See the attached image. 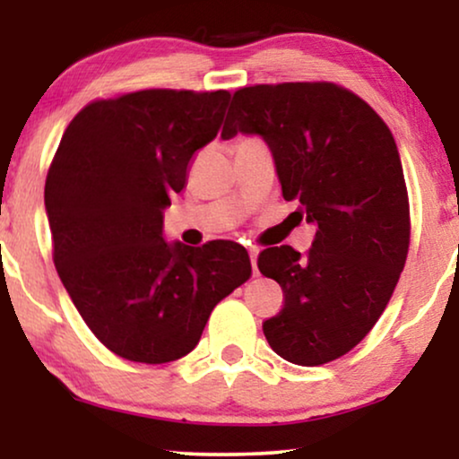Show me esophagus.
Instances as JSON below:
<instances>
[{
  "label": "esophagus",
  "instance_id": "obj_1",
  "mask_svg": "<svg viewBox=\"0 0 459 459\" xmlns=\"http://www.w3.org/2000/svg\"><path fill=\"white\" fill-rule=\"evenodd\" d=\"M248 255H250V261H253V269L256 273V259H259V247H248Z\"/></svg>",
  "mask_w": 459,
  "mask_h": 459
}]
</instances>
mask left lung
<instances>
[{
	"instance_id": "obj_1",
	"label": "left lung",
	"mask_w": 459,
	"mask_h": 459,
	"mask_svg": "<svg viewBox=\"0 0 459 459\" xmlns=\"http://www.w3.org/2000/svg\"><path fill=\"white\" fill-rule=\"evenodd\" d=\"M259 135L272 150L281 196L316 225L307 256L290 247L259 255L284 307L263 324L275 353L322 366L359 344L393 297L410 247V204L399 150L386 123L332 83L244 87L223 140Z\"/></svg>"
}]
</instances>
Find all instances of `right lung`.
<instances>
[{"mask_svg": "<svg viewBox=\"0 0 459 459\" xmlns=\"http://www.w3.org/2000/svg\"><path fill=\"white\" fill-rule=\"evenodd\" d=\"M230 93L143 90L85 106L46 179L54 263L81 317L112 353L167 363L190 353L219 300L250 278L247 248H194L162 234L171 194L217 137Z\"/></svg>", "mask_w": 459, "mask_h": 459, "instance_id": "1", "label": "right lung"}]
</instances>
